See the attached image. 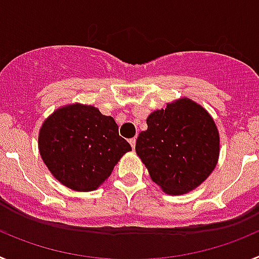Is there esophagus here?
<instances>
[{
	"label": "esophagus",
	"instance_id": "34e87169",
	"mask_svg": "<svg viewBox=\"0 0 259 259\" xmlns=\"http://www.w3.org/2000/svg\"><path fill=\"white\" fill-rule=\"evenodd\" d=\"M130 144H131L132 149H135V146H136V137L131 139V140H130Z\"/></svg>",
	"mask_w": 259,
	"mask_h": 259
}]
</instances>
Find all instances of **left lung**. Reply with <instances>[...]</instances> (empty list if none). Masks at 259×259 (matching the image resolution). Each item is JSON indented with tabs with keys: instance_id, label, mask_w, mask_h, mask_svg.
<instances>
[{
	"instance_id": "obj_1",
	"label": "left lung",
	"mask_w": 259,
	"mask_h": 259,
	"mask_svg": "<svg viewBox=\"0 0 259 259\" xmlns=\"http://www.w3.org/2000/svg\"><path fill=\"white\" fill-rule=\"evenodd\" d=\"M136 153L166 193L183 194L207 179L219 157V134L206 110L188 98L146 119Z\"/></svg>"
}]
</instances>
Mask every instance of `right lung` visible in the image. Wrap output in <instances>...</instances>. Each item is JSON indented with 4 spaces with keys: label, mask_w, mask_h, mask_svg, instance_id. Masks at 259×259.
Here are the masks:
<instances>
[{
    "label": "right lung",
    "mask_w": 259,
    "mask_h": 259,
    "mask_svg": "<svg viewBox=\"0 0 259 259\" xmlns=\"http://www.w3.org/2000/svg\"><path fill=\"white\" fill-rule=\"evenodd\" d=\"M42 161L56 179L74 191H95L107 179L131 145L118 124L93 106L62 107L47 119L38 135Z\"/></svg>",
    "instance_id": "obj_1"
}]
</instances>
